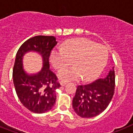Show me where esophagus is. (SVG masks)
Instances as JSON below:
<instances>
[{
  "label": "esophagus",
  "instance_id": "1",
  "mask_svg": "<svg viewBox=\"0 0 133 133\" xmlns=\"http://www.w3.org/2000/svg\"><path fill=\"white\" fill-rule=\"evenodd\" d=\"M60 83H61V86H65L67 84V82H65V81H63V80H62V81H61V82H60Z\"/></svg>",
  "mask_w": 133,
  "mask_h": 133
}]
</instances>
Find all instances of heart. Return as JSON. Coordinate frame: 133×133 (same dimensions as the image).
Segmentation results:
<instances>
[{"instance_id":"b5f03b06","label":"heart","mask_w":133,"mask_h":133,"mask_svg":"<svg viewBox=\"0 0 133 133\" xmlns=\"http://www.w3.org/2000/svg\"><path fill=\"white\" fill-rule=\"evenodd\" d=\"M108 59L106 48L86 38L67 41L62 48L53 50L51 55V63L57 70H63L72 62L74 68L63 70L59 74L67 81L78 80L80 77L84 81L93 80L104 68Z\"/></svg>"}]
</instances>
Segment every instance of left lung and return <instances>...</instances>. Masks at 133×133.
Wrapping results in <instances>:
<instances>
[{
	"label": "left lung",
	"mask_w": 133,
	"mask_h": 133,
	"mask_svg": "<svg viewBox=\"0 0 133 133\" xmlns=\"http://www.w3.org/2000/svg\"><path fill=\"white\" fill-rule=\"evenodd\" d=\"M115 72L110 71L104 79L77 87L72 106L82 118H92L100 114L110 104L114 94Z\"/></svg>",
	"instance_id": "obj_1"
}]
</instances>
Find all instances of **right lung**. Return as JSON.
<instances>
[{"instance_id": "add662e5", "label": "right lung", "mask_w": 133, "mask_h": 133, "mask_svg": "<svg viewBox=\"0 0 133 133\" xmlns=\"http://www.w3.org/2000/svg\"><path fill=\"white\" fill-rule=\"evenodd\" d=\"M57 44L56 38L53 36H36L23 42L17 53L13 70L15 91L23 106L34 113L49 111L56 101V89L61 84L49 69V58ZM30 50L40 52L43 59L42 70L33 76L25 74L22 66V57Z\"/></svg>"}]
</instances>
